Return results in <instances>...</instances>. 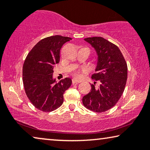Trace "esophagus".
Masks as SVG:
<instances>
[{
  "mask_svg": "<svg viewBox=\"0 0 150 150\" xmlns=\"http://www.w3.org/2000/svg\"><path fill=\"white\" fill-rule=\"evenodd\" d=\"M81 83V81H78L76 79H73L72 80V84L73 85H76V84Z\"/></svg>",
  "mask_w": 150,
  "mask_h": 150,
  "instance_id": "1",
  "label": "esophagus"
}]
</instances>
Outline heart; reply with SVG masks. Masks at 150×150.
Returning <instances> with one entry per match:
<instances>
[{
  "label": "heart",
  "mask_w": 150,
  "mask_h": 150,
  "mask_svg": "<svg viewBox=\"0 0 150 150\" xmlns=\"http://www.w3.org/2000/svg\"><path fill=\"white\" fill-rule=\"evenodd\" d=\"M86 70H87V68H86V67H82V68H81V71H85ZM80 72H81V69H79V70H78V71H76L75 74H74L75 76L76 77V78H79L80 77Z\"/></svg>",
  "instance_id": "heart-1"
}]
</instances>
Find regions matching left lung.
<instances>
[{"label": "left lung", "instance_id": "1", "mask_svg": "<svg viewBox=\"0 0 150 150\" xmlns=\"http://www.w3.org/2000/svg\"><path fill=\"white\" fill-rule=\"evenodd\" d=\"M94 48L98 55L95 82L90 92L83 98L88 109L96 112H105L115 105L124 91L128 67L122 53L116 45L101 37L84 39ZM98 81L99 85L95 87Z\"/></svg>", "mask_w": 150, "mask_h": 150}]
</instances>
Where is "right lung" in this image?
Returning <instances> with one entry per match:
<instances>
[{
  "label": "right lung",
  "mask_w": 150,
  "mask_h": 150,
  "mask_svg": "<svg viewBox=\"0 0 150 150\" xmlns=\"http://www.w3.org/2000/svg\"><path fill=\"white\" fill-rule=\"evenodd\" d=\"M71 38L54 35L40 40L28 52L22 69L26 96L35 107L51 112L62 105L63 93L71 85L65 78L57 83L53 79L54 65L60 61V50Z\"/></svg>",
  "instance_id": "add662e5"
}]
</instances>
